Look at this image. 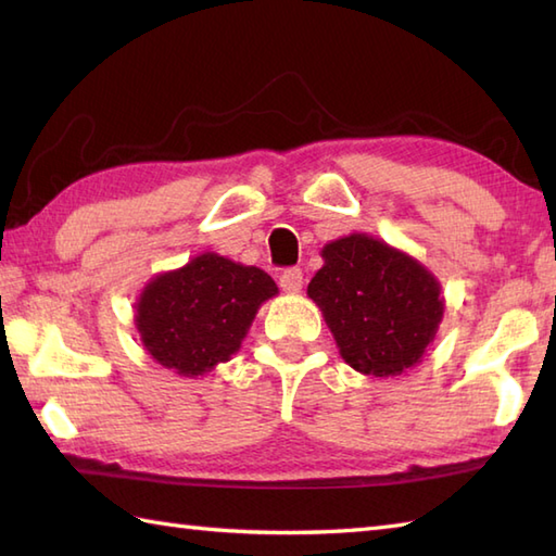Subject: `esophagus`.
I'll list each match as a JSON object with an SVG mask.
<instances>
[{
    "label": "esophagus",
    "instance_id": "34e87169",
    "mask_svg": "<svg viewBox=\"0 0 556 556\" xmlns=\"http://www.w3.org/2000/svg\"><path fill=\"white\" fill-rule=\"evenodd\" d=\"M279 287L287 293H299L303 287V271L299 267H287L279 275Z\"/></svg>",
    "mask_w": 556,
    "mask_h": 556
}]
</instances>
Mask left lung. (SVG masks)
<instances>
[{
  "mask_svg": "<svg viewBox=\"0 0 556 556\" xmlns=\"http://www.w3.org/2000/svg\"><path fill=\"white\" fill-rule=\"evenodd\" d=\"M308 285L341 358L363 375H401L434 339L444 303L440 285L416 260L370 236L325 245Z\"/></svg>",
  "mask_w": 556,
  "mask_h": 556,
  "instance_id": "left-lung-1",
  "label": "left lung"
}]
</instances>
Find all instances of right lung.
Segmentation results:
<instances>
[{
    "label": "right lung",
    "mask_w": 556,
    "mask_h": 556,
    "mask_svg": "<svg viewBox=\"0 0 556 556\" xmlns=\"http://www.w3.org/2000/svg\"><path fill=\"white\" fill-rule=\"evenodd\" d=\"M275 293V279L260 267L203 253L146 287L136 308L140 341L164 368L205 375L239 351L260 303Z\"/></svg>",
    "instance_id": "1"
}]
</instances>
